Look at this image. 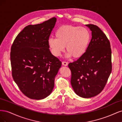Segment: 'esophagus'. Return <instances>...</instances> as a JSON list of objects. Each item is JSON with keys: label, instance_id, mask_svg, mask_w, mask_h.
Instances as JSON below:
<instances>
[{"label": "esophagus", "instance_id": "obj_1", "mask_svg": "<svg viewBox=\"0 0 122 122\" xmlns=\"http://www.w3.org/2000/svg\"><path fill=\"white\" fill-rule=\"evenodd\" d=\"M62 65H64V66H67L68 65V63L67 62L63 61L62 62Z\"/></svg>", "mask_w": 122, "mask_h": 122}]
</instances>
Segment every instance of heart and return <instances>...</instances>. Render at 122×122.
<instances>
[{
	"label": "heart",
	"instance_id": "heart-1",
	"mask_svg": "<svg viewBox=\"0 0 122 122\" xmlns=\"http://www.w3.org/2000/svg\"><path fill=\"white\" fill-rule=\"evenodd\" d=\"M55 38L48 39V45L56 57L61 56L66 46L68 57L80 58L86 52L91 40L90 33L86 28L72 25L60 27L55 31Z\"/></svg>",
	"mask_w": 122,
	"mask_h": 122
}]
</instances>
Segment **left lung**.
<instances>
[{
	"instance_id": "left-lung-1",
	"label": "left lung",
	"mask_w": 122,
	"mask_h": 122,
	"mask_svg": "<svg viewBox=\"0 0 122 122\" xmlns=\"http://www.w3.org/2000/svg\"><path fill=\"white\" fill-rule=\"evenodd\" d=\"M92 39L86 52L77 61L69 63L71 83L79 96L89 98L100 94L112 72V50L109 41L97 26L87 24Z\"/></svg>"
}]
</instances>
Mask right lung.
<instances>
[{
  "mask_svg": "<svg viewBox=\"0 0 122 122\" xmlns=\"http://www.w3.org/2000/svg\"><path fill=\"white\" fill-rule=\"evenodd\" d=\"M56 21L53 17L42 23L26 26L11 47L13 79L22 93L30 99L41 100L48 96L61 66L48 45Z\"/></svg>",
  "mask_w": 122,
  "mask_h": 122,
  "instance_id": "1",
  "label": "right lung"
}]
</instances>
